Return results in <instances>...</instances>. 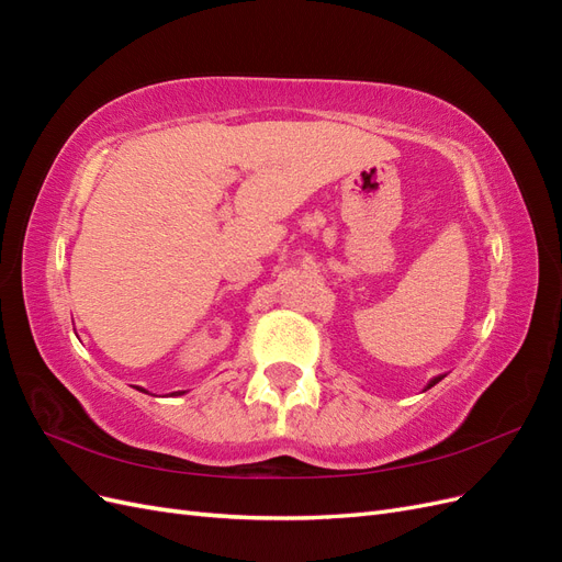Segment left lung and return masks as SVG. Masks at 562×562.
I'll list each match as a JSON object with an SVG mask.
<instances>
[{
	"instance_id": "1",
	"label": "left lung",
	"mask_w": 562,
	"mask_h": 562,
	"mask_svg": "<svg viewBox=\"0 0 562 562\" xmlns=\"http://www.w3.org/2000/svg\"><path fill=\"white\" fill-rule=\"evenodd\" d=\"M443 378H446V375H438V378H434V380H431V382L427 384V389H431L434 384H438V382H440V380H443Z\"/></svg>"
}]
</instances>
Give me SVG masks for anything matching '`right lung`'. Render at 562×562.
Wrapping results in <instances>:
<instances>
[{
    "label": "right lung",
    "mask_w": 562,
    "mask_h": 562,
    "mask_svg": "<svg viewBox=\"0 0 562 562\" xmlns=\"http://www.w3.org/2000/svg\"><path fill=\"white\" fill-rule=\"evenodd\" d=\"M135 389H138V391H143V394H147V391H145L143 386H135ZM182 394H187V391H173V394H171V396H182Z\"/></svg>",
    "instance_id": "right-lung-1"
}]
</instances>
